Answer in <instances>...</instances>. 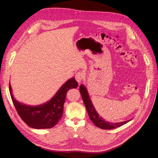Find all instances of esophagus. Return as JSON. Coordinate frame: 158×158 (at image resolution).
Listing matches in <instances>:
<instances>
[{
  "mask_svg": "<svg viewBox=\"0 0 158 158\" xmlns=\"http://www.w3.org/2000/svg\"><path fill=\"white\" fill-rule=\"evenodd\" d=\"M75 78H76V81H77L78 83L82 82V81L85 79V74H84V73H83V72L79 71V72H78L76 74Z\"/></svg>",
  "mask_w": 158,
  "mask_h": 158,
  "instance_id": "34e87169",
  "label": "esophagus"
}]
</instances>
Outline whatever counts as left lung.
Wrapping results in <instances>:
<instances>
[{
	"instance_id": "8db88e82",
	"label": "left lung",
	"mask_w": 158,
	"mask_h": 158,
	"mask_svg": "<svg viewBox=\"0 0 158 158\" xmlns=\"http://www.w3.org/2000/svg\"><path fill=\"white\" fill-rule=\"evenodd\" d=\"M80 92L81 94V95H82L83 102L84 103L85 108H86L90 120L92 121V123L96 127L102 129H107H107H113L119 127L127 123L128 121H130V120H129L118 123H111L106 122L101 117H99L96 111H95L93 104L89 99L88 91L83 85H81L80 86Z\"/></svg>"
}]
</instances>
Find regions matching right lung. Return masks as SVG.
Instances as JSON below:
<instances>
[{
  "label": "right lung",
  "mask_w": 158,
  "mask_h": 158,
  "mask_svg": "<svg viewBox=\"0 0 158 158\" xmlns=\"http://www.w3.org/2000/svg\"><path fill=\"white\" fill-rule=\"evenodd\" d=\"M77 86L78 82L76 80L70 78L62 85L49 102L35 107L28 106L17 102L12 95L10 83L9 90L14 106L23 122L31 128L43 129L52 128L58 123L63 114L66 92Z\"/></svg>",
  "instance_id": "1"
}]
</instances>
